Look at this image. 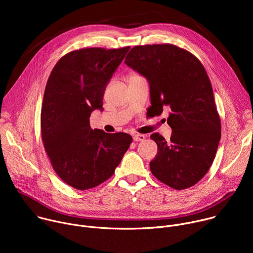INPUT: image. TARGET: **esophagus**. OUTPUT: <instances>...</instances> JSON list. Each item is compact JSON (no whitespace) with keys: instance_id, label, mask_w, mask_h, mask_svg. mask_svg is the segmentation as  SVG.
<instances>
[{"instance_id":"obj_1","label":"esophagus","mask_w":253,"mask_h":253,"mask_svg":"<svg viewBox=\"0 0 253 253\" xmlns=\"http://www.w3.org/2000/svg\"><path fill=\"white\" fill-rule=\"evenodd\" d=\"M145 138H146L145 135H143V134H136V135H134L133 140H134L135 142H140V141H144V140H145Z\"/></svg>"}]
</instances>
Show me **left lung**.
I'll return each instance as SVG.
<instances>
[{"label": "left lung", "instance_id": "left-lung-1", "mask_svg": "<svg viewBox=\"0 0 253 253\" xmlns=\"http://www.w3.org/2000/svg\"><path fill=\"white\" fill-rule=\"evenodd\" d=\"M125 64L149 82L150 115H161L165 107L170 111V140L159 133L150 136L158 147L150 162L152 174L176 190L195 185L212 165L221 137L205 68L193 54L172 44L135 46Z\"/></svg>", "mask_w": 253, "mask_h": 253}]
</instances>
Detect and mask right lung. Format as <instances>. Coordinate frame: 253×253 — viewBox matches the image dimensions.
Listing matches in <instances>:
<instances>
[{
    "mask_svg": "<svg viewBox=\"0 0 253 253\" xmlns=\"http://www.w3.org/2000/svg\"><path fill=\"white\" fill-rule=\"evenodd\" d=\"M130 47L83 48L64 55L46 84L41 110L45 150L57 175L78 190L109 179L132 143L123 132L90 127V115L103 109L107 83Z\"/></svg>",
    "mask_w": 253,
    "mask_h": 253,
    "instance_id": "1",
    "label": "right lung"
}]
</instances>
